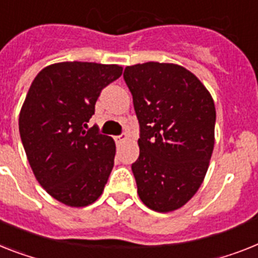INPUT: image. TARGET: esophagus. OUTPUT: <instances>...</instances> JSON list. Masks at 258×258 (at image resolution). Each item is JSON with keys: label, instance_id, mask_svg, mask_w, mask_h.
I'll list each match as a JSON object with an SVG mask.
<instances>
[{"label": "esophagus", "instance_id": "obj_1", "mask_svg": "<svg viewBox=\"0 0 258 258\" xmlns=\"http://www.w3.org/2000/svg\"><path fill=\"white\" fill-rule=\"evenodd\" d=\"M114 141H116L117 144H122V142L126 141V136H125V134H121V136H116V137H114Z\"/></svg>", "mask_w": 258, "mask_h": 258}]
</instances>
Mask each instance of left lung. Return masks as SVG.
Wrapping results in <instances>:
<instances>
[{
    "mask_svg": "<svg viewBox=\"0 0 258 258\" xmlns=\"http://www.w3.org/2000/svg\"><path fill=\"white\" fill-rule=\"evenodd\" d=\"M141 136L132 165L142 203L157 212L183 207L207 174L215 145V103L203 83L184 67L148 61L127 66Z\"/></svg>",
    "mask_w": 258,
    "mask_h": 258,
    "instance_id": "8db88e82",
    "label": "left lung"
}]
</instances>
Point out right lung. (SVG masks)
Wrapping results in <instances>:
<instances>
[{"label": "right lung", "instance_id": "add662e5", "mask_svg": "<svg viewBox=\"0 0 258 258\" xmlns=\"http://www.w3.org/2000/svg\"><path fill=\"white\" fill-rule=\"evenodd\" d=\"M118 64L61 61L44 67L19 112V134L38 183L68 207H86L103 194L113 169V138L88 129L104 87Z\"/></svg>", "mask_w": 258, "mask_h": 258}]
</instances>
